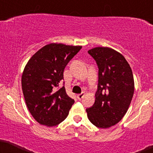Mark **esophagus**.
Instances as JSON below:
<instances>
[{"label":"esophagus","instance_id":"esophagus-1","mask_svg":"<svg viewBox=\"0 0 153 153\" xmlns=\"http://www.w3.org/2000/svg\"><path fill=\"white\" fill-rule=\"evenodd\" d=\"M84 96H85V93H84V92H82V93H81V94H77L78 100L82 99V98H83V97H84Z\"/></svg>","mask_w":153,"mask_h":153}]
</instances>
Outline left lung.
Wrapping results in <instances>:
<instances>
[{
  "instance_id": "obj_1",
  "label": "left lung",
  "mask_w": 153,
  "mask_h": 153,
  "mask_svg": "<svg viewBox=\"0 0 153 153\" xmlns=\"http://www.w3.org/2000/svg\"><path fill=\"white\" fill-rule=\"evenodd\" d=\"M88 52L98 67V84L87 116L96 127L107 128L117 124L128 110L134 91L133 74L124 56L111 48L98 46Z\"/></svg>"
}]
</instances>
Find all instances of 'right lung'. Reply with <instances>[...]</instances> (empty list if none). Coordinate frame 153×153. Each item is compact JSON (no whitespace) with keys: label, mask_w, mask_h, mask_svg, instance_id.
Here are the masks:
<instances>
[{"label":"right lung","mask_w":153,"mask_h":153,"mask_svg":"<svg viewBox=\"0 0 153 153\" xmlns=\"http://www.w3.org/2000/svg\"><path fill=\"white\" fill-rule=\"evenodd\" d=\"M81 46L49 43L39 49L25 67L22 88L26 105L40 125L52 127L63 122L74 100L67 94L65 86L58 88L64 79V70Z\"/></svg>","instance_id":"add662e5"}]
</instances>
